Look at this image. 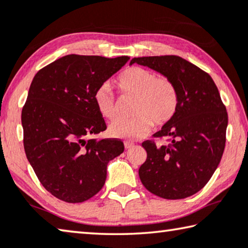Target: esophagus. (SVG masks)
Listing matches in <instances>:
<instances>
[{
  "instance_id": "34e87169",
  "label": "esophagus",
  "mask_w": 248,
  "mask_h": 248,
  "mask_svg": "<svg viewBox=\"0 0 248 248\" xmlns=\"http://www.w3.org/2000/svg\"><path fill=\"white\" fill-rule=\"evenodd\" d=\"M136 144L132 143V142H124V148L125 149H131V148H135Z\"/></svg>"
}]
</instances>
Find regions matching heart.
<instances>
[{
	"mask_svg": "<svg viewBox=\"0 0 248 248\" xmlns=\"http://www.w3.org/2000/svg\"><path fill=\"white\" fill-rule=\"evenodd\" d=\"M123 93L135 95L131 119H118L110 124L109 131L117 138L137 140L151 131L153 124L163 125L174 116L178 108V90L171 79L156 77L151 70L129 67L116 80ZM93 103L98 111L109 120L117 116L116 97L108 84H103L93 93Z\"/></svg>",
	"mask_w": 248,
	"mask_h": 248,
	"instance_id": "heart-1",
	"label": "heart"
}]
</instances>
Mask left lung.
<instances>
[{"instance_id":"obj_1","label":"left lung","mask_w":248,"mask_h":248,"mask_svg":"<svg viewBox=\"0 0 248 248\" xmlns=\"http://www.w3.org/2000/svg\"><path fill=\"white\" fill-rule=\"evenodd\" d=\"M135 62L171 79L179 97L174 116L153 135L169 142H142L147 160L139 169L140 180L160 198L186 199L204 187L222 159L229 121L226 108L210 75L182 57L132 58L130 65Z\"/></svg>"}]
</instances>
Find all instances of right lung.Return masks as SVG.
<instances>
[{"instance_id": "add662e5", "label": "right lung", "mask_w": 248, "mask_h": 248, "mask_svg": "<svg viewBox=\"0 0 248 248\" xmlns=\"http://www.w3.org/2000/svg\"><path fill=\"white\" fill-rule=\"evenodd\" d=\"M128 56L66 55L35 75L22 110L26 158L55 198L80 203L103 188L107 164L124 152L118 139H89L107 125L93 103L96 89Z\"/></svg>"}]
</instances>
